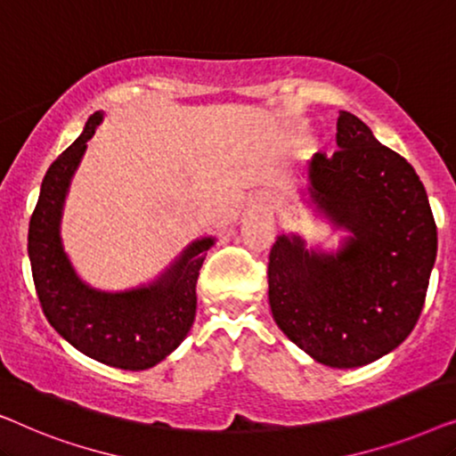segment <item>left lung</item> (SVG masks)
Returning a JSON list of instances; mask_svg holds the SVG:
<instances>
[{"instance_id":"left-lung-1","label":"left lung","mask_w":456,"mask_h":456,"mask_svg":"<svg viewBox=\"0 0 456 456\" xmlns=\"http://www.w3.org/2000/svg\"><path fill=\"white\" fill-rule=\"evenodd\" d=\"M336 130L338 151L314 155L303 195L348 236L326 251L280 234L267 282L278 328L317 363L351 370L395 351L415 328L438 232L413 166L348 111Z\"/></svg>"}]
</instances>
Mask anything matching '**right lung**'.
<instances>
[{"label": "right lung", "mask_w": 456, "mask_h": 456, "mask_svg": "<svg viewBox=\"0 0 456 456\" xmlns=\"http://www.w3.org/2000/svg\"><path fill=\"white\" fill-rule=\"evenodd\" d=\"M103 122L95 111L77 141L49 166L28 224V259L43 314L86 357L141 371L186 338L197 314V278L214 236L192 240L153 282L128 290L93 289L74 270L61 240V216L86 142Z\"/></svg>", "instance_id": "obj_1"}]
</instances>
